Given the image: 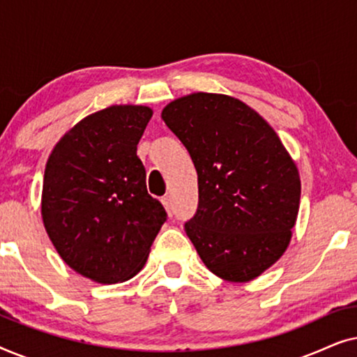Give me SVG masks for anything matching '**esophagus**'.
<instances>
[{"label": "esophagus", "instance_id": "obj_1", "mask_svg": "<svg viewBox=\"0 0 357 357\" xmlns=\"http://www.w3.org/2000/svg\"><path fill=\"white\" fill-rule=\"evenodd\" d=\"M160 202H162L165 211H167L169 216H170V213H172V203H170V198L169 197H164L162 199H160Z\"/></svg>", "mask_w": 357, "mask_h": 357}]
</instances>
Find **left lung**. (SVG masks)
I'll use <instances>...</instances> for the list:
<instances>
[{"label":"left lung","mask_w":357,"mask_h":357,"mask_svg":"<svg viewBox=\"0 0 357 357\" xmlns=\"http://www.w3.org/2000/svg\"><path fill=\"white\" fill-rule=\"evenodd\" d=\"M198 174L185 231L224 281L255 280L282 257L301 202L297 165L263 116L236 97L193 92L164 107Z\"/></svg>","instance_id":"obj_1"}]
</instances>
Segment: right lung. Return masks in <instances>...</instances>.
<instances>
[{"label": "right lung", "instance_id": "1", "mask_svg": "<svg viewBox=\"0 0 357 357\" xmlns=\"http://www.w3.org/2000/svg\"><path fill=\"white\" fill-rule=\"evenodd\" d=\"M151 116L146 105H110L77 121L48 155L43 226L63 261L100 284L138 275L167 219L136 155Z\"/></svg>", "mask_w": 357, "mask_h": 357}]
</instances>
